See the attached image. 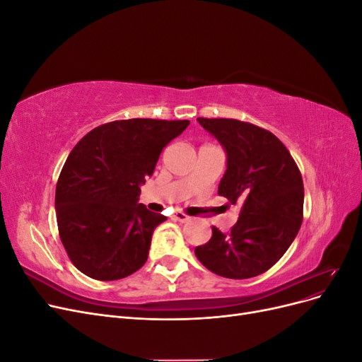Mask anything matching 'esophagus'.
I'll return each mask as SVG.
<instances>
[{
	"label": "esophagus",
	"instance_id": "1",
	"mask_svg": "<svg viewBox=\"0 0 362 362\" xmlns=\"http://www.w3.org/2000/svg\"><path fill=\"white\" fill-rule=\"evenodd\" d=\"M173 221H177V222H181V223H184V222H187V221H190V217L185 214V213H182V211H177L173 214Z\"/></svg>",
	"mask_w": 362,
	"mask_h": 362
}]
</instances>
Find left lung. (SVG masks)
I'll list each match as a JSON object with an SVG mask.
<instances>
[{
    "instance_id": "obj_1",
    "label": "left lung",
    "mask_w": 362,
    "mask_h": 362,
    "mask_svg": "<svg viewBox=\"0 0 362 362\" xmlns=\"http://www.w3.org/2000/svg\"><path fill=\"white\" fill-rule=\"evenodd\" d=\"M198 122L226 151L218 194L242 210L231 231L213 235L194 254L218 276L254 278L276 264L298 235L303 218L302 175L288 149L270 131L237 119Z\"/></svg>"
}]
</instances>
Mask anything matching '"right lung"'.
Returning <instances> with one entry per match:
<instances>
[{"instance_id": "add662e5", "label": "right lung", "mask_w": 362, "mask_h": 362, "mask_svg": "<svg viewBox=\"0 0 362 362\" xmlns=\"http://www.w3.org/2000/svg\"><path fill=\"white\" fill-rule=\"evenodd\" d=\"M189 120L127 119L87 133L64 163L56 187L60 240L72 264L98 281L133 275L145 264L166 216L139 204L163 148Z\"/></svg>"}]
</instances>
